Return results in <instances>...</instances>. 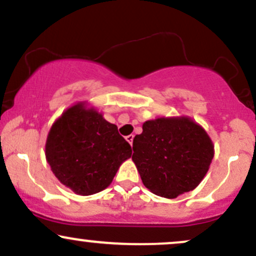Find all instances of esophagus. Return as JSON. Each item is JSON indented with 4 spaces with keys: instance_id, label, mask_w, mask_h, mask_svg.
I'll use <instances>...</instances> for the list:
<instances>
[{
    "instance_id": "1",
    "label": "esophagus",
    "mask_w": 256,
    "mask_h": 256,
    "mask_svg": "<svg viewBox=\"0 0 256 256\" xmlns=\"http://www.w3.org/2000/svg\"><path fill=\"white\" fill-rule=\"evenodd\" d=\"M126 140H128V143L132 146V142H134V134H128V136H126Z\"/></svg>"
}]
</instances>
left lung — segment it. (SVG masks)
<instances>
[{
	"mask_svg": "<svg viewBox=\"0 0 256 256\" xmlns=\"http://www.w3.org/2000/svg\"><path fill=\"white\" fill-rule=\"evenodd\" d=\"M142 128L134 138L132 160L146 189L166 198L195 189L214 156L204 128L189 116H161Z\"/></svg>",
	"mask_w": 256,
	"mask_h": 256,
	"instance_id": "8db88e82",
	"label": "left lung"
}]
</instances>
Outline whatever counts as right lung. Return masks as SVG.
<instances>
[{
  "instance_id": "right-lung-1",
  "label": "right lung",
  "mask_w": 256,
  "mask_h": 256,
  "mask_svg": "<svg viewBox=\"0 0 256 256\" xmlns=\"http://www.w3.org/2000/svg\"><path fill=\"white\" fill-rule=\"evenodd\" d=\"M131 146L116 125L86 102L71 106L55 120L46 142V158L61 184L82 196L110 186Z\"/></svg>"
}]
</instances>
